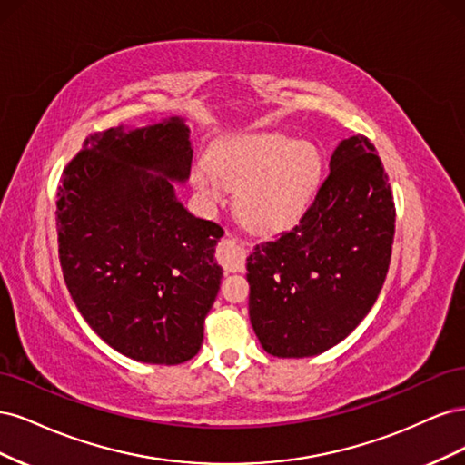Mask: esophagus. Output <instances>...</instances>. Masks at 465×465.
I'll return each mask as SVG.
<instances>
[{
  "mask_svg": "<svg viewBox=\"0 0 465 465\" xmlns=\"http://www.w3.org/2000/svg\"><path fill=\"white\" fill-rule=\"evenodd\" d=\"M217 262L224 272H242L246 263V252L232 238H223L217 246Z\"/></svg>",
  "mask_w": 465,
  "mask_h": 465,
  "instance_id": "esophagus-1",
  "label": "esophagus"
}]
</instances>
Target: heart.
Instances as JSON below:
<instances>
[{"instance_id":"b5f03b06","label":"heart","mask_w":465,"mask_h":465,"mask_svg":"<svg viewBox=\"0 0 465 465\" xmlns=\"http://www.w3.org/2000/svg\"><path fill=\"white\" fill-rule=\"evenodd\" d=\"M322 174V157L312 143L279 134L229 139L198 164L192 184L207 203L223 202L227 186L238 188L236 207L258 229H283L312 202Z\"/></svg>"}]
</instances>
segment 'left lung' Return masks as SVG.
Returning <instances> with one entry per match:
<instances>
[{
	"label": "left lung",
	"instance_id": "1",
	"mask_svg": "<svg viewBox=\"0 0 465 465\" xmlns=\"http://www.w3.org/2000/svg\"><path fill=\"white\" fill-rule=\"evenodd\" d=\"M393 229L396 207L374 145L364 135L343 139L297 227L248 256L250 322L267 353L314 357L343 341L384 285Z\"/></svg>",
	"mask_w": 465,
	"mask_h": 465
}]
</instances>
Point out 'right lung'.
<instances>
[{
  "mask_svg": "<svg viewBox=\"0 0 465 465\" xmlns=\"http://www.w3.org/2000/svg\"><path fill=\"white\" fill-rule=\"evenodd\" d=\"M190 128L168 118L89 135L58 188L60 263L81 316L118 353L149 364L198 355L223 270V229L176 198Z\"/></svg>",
  "mask_w": 465,
  "mask_h": 465,
  "instance_id": "right-lung-1",
  "label": "right lung"
}]
</instances>
